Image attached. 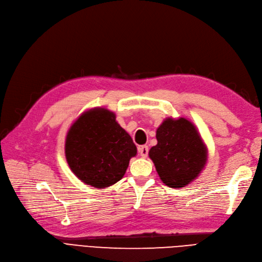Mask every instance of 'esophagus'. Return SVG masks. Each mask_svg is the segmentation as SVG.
Instances as JSON below:
<instances>
[{"instance_id": "esophagus-1", "label": "esophagus", "mask_w": 262, "mask_h": 262, "mask_svg": "<svg viewBox=\"0 0 262 262\" xmlns=\"http://www.w3.org/2000/svg\"><path fill=\"white\" fill-rule=\"evenodd\" d=\"M148 151H149V149L147 146H139L138 147V152L142 158H146L148 156Z\"/></svg>"}]
</instances>
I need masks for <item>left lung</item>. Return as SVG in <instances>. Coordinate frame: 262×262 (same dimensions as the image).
<instances>
[{"label":"left lung","mask_w":262,"mask_h":262,"mask_svg":"<svg viewBox=\"0 0 262 262\" xmlns=\"http://www.w3.org/2000/svg\"><path fill=\"white\" fill-rule=\"evenodd\" d=\"M158 143L149 150L161 181L182 188L198 177L208 160V149L196 126L185 117H167L157 129Z\"/></svg>","instance_id":"8db88e82"}]
</instances>
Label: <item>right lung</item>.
Segmentation results:
<instances>
[{
  "mask_svg": "<svg viewBox=\"0 0 262 262\" xmlns=\"http://www.w3.org/2000/svg\"><path fill=\"white\" fill-rule=\"evenodd\" d=\"M137 148L128 133L103 107L83 112L67 132L65 156L73 173L96 188L122 180Z\"/></svg>",
  "mask_w": 262,
  "mask_h": 262,
  "instance_id": "add662e5",
  "label": "right lung"
}]
</instances>
